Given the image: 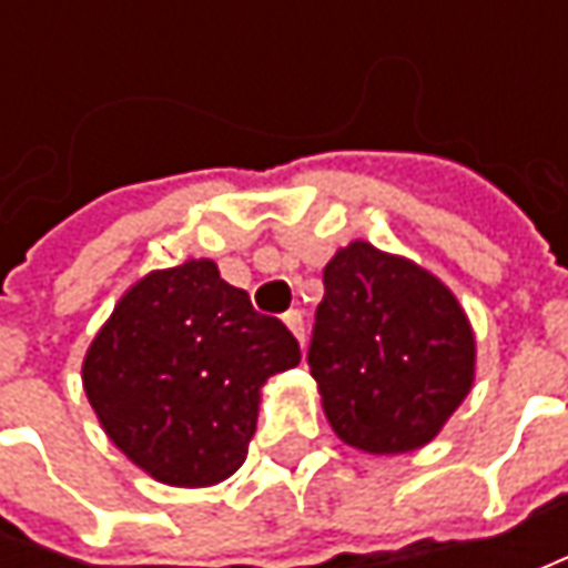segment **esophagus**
Segmentation results:
<instances>
[{
    "instance_id": "obj_1",
    "label": "esophagus",
    "mask_w": 568,
    "mask_h": 568,
    "mask_svg": "<svg viewBox=\"0 0 568 568\" xmlns=\"http://www.w3.org/2000/svg\"><path fill=\"white\" fill-rule=\"evenodd\" d=\"M284 325L291 328V335H294L300 344L306 341V325H303V316L296 313V310H291V313H284Z\"/></svg>"
}]
</instances>
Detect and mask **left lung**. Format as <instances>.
<instances>
[{"label":"left lung","mask_w":568,"mask_h":568,"mask_svg":"<svg viewBox=\"0 0 568 568\" xmlns=\"http://www.w3.org/2000/svg\"><path fill=\"white\" fill-rule=\"evenodd\" d=\"M310 373L341 443L404 455L439 436L477 373V341L458 296L417 262L366 240L325 272Z\"/></svg>","instance_id":"1"}]
</instances>
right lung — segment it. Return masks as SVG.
I'll list each match as a JSON object with an SVG mask.
<instances>
[{
  "label": "right lung",
  "instance_id": "obj_1",
  "mask_svg": "<svg viewBox=\"0 0 568 568\" xmlns=\"http://www.w3.org/2000/svg\"><path fill=\"white\" fill-rule=\"evenodd\" d=\"M300 344L211 258L139 277L91 341L81 382L103 433L166 487H214L246 462L262 385Z\"/></svg>",
  "mask_w": 568,
  "mask_h": 568
}]
</instances>
